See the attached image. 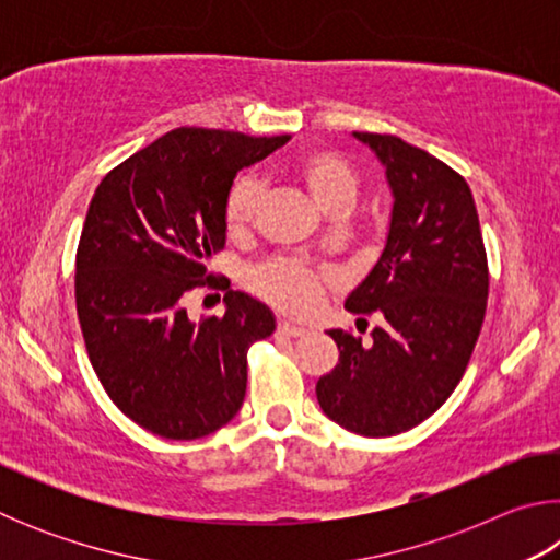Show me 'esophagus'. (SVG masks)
Segmentation results:
<instances>
[{
  "mask_svg": "<svg viewBox=\"0 0 560 560\" xmlns=\"http://www.w3.org/2000/svg\"><path fill=\"white\" fill-rule=\"evenodd\" d=\"M279 334L289 336V338H299V336H306L308 330L303 326H293V324H289V320H279Z\"/></svg>",
  "mask_w": 560,
  "mask_h": 560,
  "instance_id": "esophagus-1",
  "label": "esophagus"
}]
</instances>
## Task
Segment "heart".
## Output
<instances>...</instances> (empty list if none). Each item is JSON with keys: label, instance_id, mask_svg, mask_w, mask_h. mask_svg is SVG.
Instances as JSON below:
<instances>
[{"label": "heart", "instance_id": "1", "mask_svg": "<svg viewBox=\"0 0 560 560\" xmlns=\"http://www.w3.org/2000/svg\"><path fill=\"white\" fill-rule=\"evenodd\" d=\"M289 173L308 189L314 202L330 214L348 210L358 192V173L330 148H308L293 155ZM261 185L254 175H240L224 200V224L232 234H242L257 214ZM252 289L287 314L303 316L316 308L324 277L301 261L273 259L252 271Z\"/></svg>", "mask_w": 560, "mask_h": 560}]
</instances>
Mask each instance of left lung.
<instances>
[{
	"mask_svg": "<svg viewBox=\"0 0 560 560\" xmlns=\"http://www.w3.org/2000/svg\"><path fill=\"white\" fill-rule=\"evenodd\" d=\"M353 136L383 163L395 202L381 259L346 308L385 320L368 343L328 330L340 355L316 397L340 428L393 438L438 412L467 371L487 314V249L459 173L397 136Z\"/></svg>",
	"mask_w": 560,
	"mask_h": 560,
	"instance_id": "1",
	"label": "left lung"
}]
</instances>
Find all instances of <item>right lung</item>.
Listing matches in <instances>:
<instances>
[{"instance_id":"1","label":"right lung","mask_w":560,"mask_h":560,"mask_svg":"<svg viewBox=\"0 0 560 560\" xmlns=\"http://www.w3.org/2000/svg\"><path fill=\"white\" fill-rule=\"evenodd\" d=\"M175 128L101 179L75 252V311L101 385L122 415L165 440L224 428L246 393V350L273 314L226 291L222 318H187L183 296L214 287L224 200L242 167L287 143Z\"/></svg>"}]
</instances>
